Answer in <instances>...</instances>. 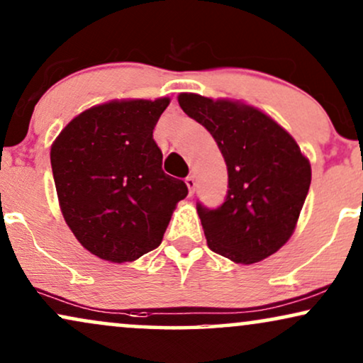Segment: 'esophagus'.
I'll list each match as a JSON object with an SVG mask.
<instances>
[{"instance_id":"1","label":"esophagus","mask_w":363,"mask_h":363,"mask_svg":"<svg viewBox=\"0 0 363 363\" xmlns=\"http://www.w3.org/2000/svg\"><path fill=\"white\" fill-rule=\"evenodd\" d=\"M186 184H187V187H189V192L192 194V192H194V189H196V177L192 176H187L186 177Z\"/></svg>"}]
</instances>
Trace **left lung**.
<instances>
[{
    "label": "left lung",
    "instance_id": "left-lung-1",
    "mask_svg": "<svg viewBox=\"0 0 363 363\" xmlns=\"http://www.w3.org/2000/svg\"><path fill=\"white\" fill-rule=\"evenodd\" d=\"M179 105L208 128L228 167L224 203L196 204L209 247L241 264L277 253L308 194V159L284 128L253 107L196 94H181Z\"/></svg>",
    "mask_w": 363,
    "mask_h": 363
}]
</instances>
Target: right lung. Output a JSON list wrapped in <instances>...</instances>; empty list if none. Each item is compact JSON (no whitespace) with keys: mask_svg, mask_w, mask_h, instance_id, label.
Masks as SVG:
<instances>
[{"mask_svg":"<svg viewBox=\"0 0 363 363\" xmlns=\"http://www.w3.org/2000/svg\"><path fill=\"white\" fill-rule=\"evenodd\" d=\"M169 99L122 100L91 107L52 145V171L63 218L80 245L123 263L155 250L172 211L187 196L162 171L154 127Z\"/></svg>","mask_w":363,"mask_h":363,"instance_id":"1","label":"right lung"}]
</instances>
